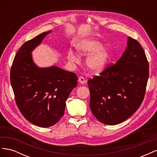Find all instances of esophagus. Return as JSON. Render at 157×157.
Here are the masks:
<instances>
[{"label":"esophagus","mask_w":157,"mask_h":157,"mask_svg":"<svg viewBox=\"0 0 157 157\" xmlns=\"http://www.w3.org/2000/svg\"><path fill=\"white\" fill-rule=\"evenodd\" d=\"M78 81H79V82H80V84H84L85 82H86V80L83 77H80L78 78Z\"/></svg>","instance_id":"obj_1"}]
</instances>
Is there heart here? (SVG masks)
<instances>
[{"label": "heart", "mask_w": 157, "mask_h": 157, "mask_svg": "<svg viewBox=\"0 0 157 157\" xmlns=\"http://www.w3.org/2000/svg\"><path fill=\"white\" fill-rule=\"evenodd\" d=\"M75 49L80 56L89 54L86 59L88 69L92 73H99L104 69L110 57V51L105 46H101L99 40L89 38L78 42ZM68 58L71 61L77 60V57L73 52H69Z\"/></svg>", "instance_id": "heart-1"}]
</instances>
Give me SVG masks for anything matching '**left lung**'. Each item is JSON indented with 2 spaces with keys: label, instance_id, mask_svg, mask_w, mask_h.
Listing matches in <instances>:
<instances>
[{
  "label": "left lung",
  "instance_id": "left-lung-1",
  "mask_svg": "<svg viewBox=\"0 0 157 157\" xmlns=\"http://www.w3.org/2000/svg\"><path fill=\"white\" fill-rule=\"evenodd\" d=\"M149 78V63L138 41L128 38L127 47L115 64L88 80L90 107L103 124L126 121L140 107Z\"/></svg>",
  "mask_w": 157,
  "mask_h": 157
}]
</instances>
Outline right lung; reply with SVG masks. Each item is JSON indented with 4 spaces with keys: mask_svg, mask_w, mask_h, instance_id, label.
Returning a JSON list of instances; mask_svg holds the SVG:
<instances>
[{
    "mask_svg": "<svg viewBox=\"0 0 157 157\" xmlns=\"http://www.w3.org/2000/svg\"><path fill=\"white\" fill-rule=\"evenodd\" d=\"M51 31L25 42L14 58L10 82L15 100L27 121L40 127H50L64 115L65 102L77 85L75 73L56 66L40 68L31 52Z\"/></svg>",
    "mask_w": 157,
    "mask_h": 157,
    "instance_id": "obj_1",
    "label": "right lung"
}]
</instances>
